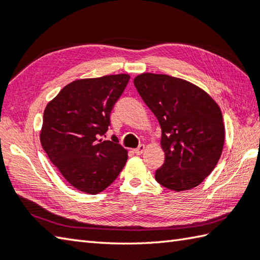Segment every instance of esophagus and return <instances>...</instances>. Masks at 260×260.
Here are the masks:
<instances>
[{"label":"esophagus","instance_id":"obj_1","mask_svg":"<svg viewBox=\"0 0 260 260\" xmlns=\"http://www.w3.org/2000/svg\"><path fill=\"white\" fill-rule=\"evenodd\" d=\"M145 151V145H140L138 148H136V149H134V153L136 154V155H141Z\"/></svg>","mask_w":260,"mask_h":260}]
</instances>
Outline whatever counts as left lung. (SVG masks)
<instances>
[{
  "mask_svg": "<svg viewBox=\"0 0 260 260\" xmlns=\"http://www.w3.org/2000/svg\"><path fill=\"white\" fill-rule=\"evenodd\" d=\"M134 84L157 117L164 164L155 179L170 190L197 187L221 157L225 130L222 112L199 87L168 75L143 73Z\"/></svg>",
  "mask_w": 260,
  "mask_h": 260,
  "instance_id": "obj_1",
  "label": "left lung"
}]
</instances>
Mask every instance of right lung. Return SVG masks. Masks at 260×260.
<instances>
[{
  "mask_svg": "<svg viewBox=\"0 0 260 260\" xmlns=\"http://www.w3.org/2000/svg\"><path fill=\"white\" fill-rule=\"evenodd\" d=\"M129 80L123 73L76 80L44 111L43 148L68 182L82 192L105 190L128 159V151L113 137H100L109 130L111 112Z\"/></svg>",
  "mask_w": 260,
  "mask_h": 260,
  "instance_id": "obj_1",
  "label": "right lung"
}]
</instances>
